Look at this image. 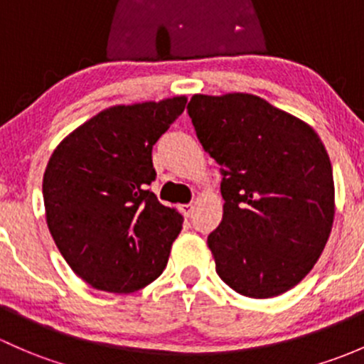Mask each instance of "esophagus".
Returning <instances> with one entry per match:
<instances>
[{
    "instance_id": "esophagus-1",
    "label": "esophagus",
    "mask_w": 364,
    "mask_h": 364,
    "mask_svg": "<svg viewBox=\"0 0 364 364\" xmlns=\"http://www.w3.org/2000/svg\"><path fill=\"white\" fill-rule=\"evenodd\" d=\"M193 210H194V205L193 203H183V205H181V212L186 217H189L191 213H193Z\"/></svg>"
}]
</instances>
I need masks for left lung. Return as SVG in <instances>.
Instances as JSON below:
<instances>
[{"mask_svg": "<svg viewBox=\"0 0 364 364\" xmlns=\"http://www.w3.org/2000/svg\"><path fill=\"white\" fill-rule=\"evenodd\" d=\"M187 114L223 175V220L207 240L217 275L249 298L293 289L319 259L335 217L333 170L321 138L242 92L194 95Z\"/></svg>", "mask_w": 364, "mask_h": 364, "instance_id": "obj_1", "label": "left lung"}]
</instances>
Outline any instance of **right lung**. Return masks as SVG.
<instances>
[{"instance_id": "right-lung-1", "label": "right lung", "mask_w": 364, "mask_h": 364, "mask_svg": "<svg viewBox=\"0 0 364 364\" xmlns=\"http://www.w3.org/2000/svg\"><path fill=\"white\" fill-rule=\"evenodd\" d=\"M183 96L119 105L66 136L43 175L48 231L82 280L134 293L163 273L183 217L149 189L152 147L186 108Z\"/></svg>"}]
</instances>
